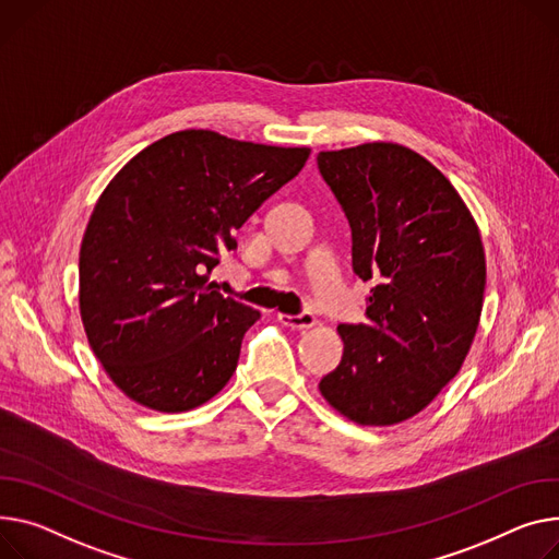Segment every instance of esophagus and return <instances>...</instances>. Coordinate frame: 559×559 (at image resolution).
<instances>
[{"label": "esophagus", "mask_w": 559, "mask_h": 559, "mask_svg": "<svg viewBox=\"0 0 559 559\" xmlns=\"http://www.w3.org/2000/svg\"><path fill=\"white\" fill-rule=\"evenodd\" d=\"M278 321L285 328H292V330H308L317 323L314 314H310V312H304V314H283V312H278Z\"/></svg>", "instance_id": "obj_1"}]
</instances>
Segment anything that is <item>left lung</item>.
<instances>
[{"label":"left lung","instance_id":"obj_1","mask_svg":"<svg viewBox=\"0 0 559 559\" xmlns=\"http://www.w3.org/2000/svg\"><path fill=\"white\" fill-rule=\"evenodd\" d=\"M319 170L353 229V270L373 281L366 323L337 328L342 364L319 384L364 427L420 414L472 348L486 292L476 222L433 164L391 141L321 151Z\"/></svg>","mask_w":559,"mask_h":559}]
</instances>
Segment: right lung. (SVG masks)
Here are the masks:
<instances>
[{
    "label": "right lung",
    "instance_id": "obj_1",
    "mask_svg": "<svg viewBox=\"0 0 559 559\" xmlns=\"http://www.w3.org/2000/svg\"><path fill=\"white\" fill-rule=\"evenodd\" d=\"M310 147L179 130L134 155L100 193L81 242V319L107 378L179 414L231 380L260 312L209 272L247 217L299 175Z\"/></svg>",
    "mask_w": 559,
    "mask_h": 559
}]
</instances>
